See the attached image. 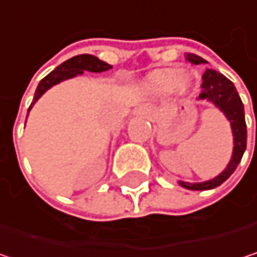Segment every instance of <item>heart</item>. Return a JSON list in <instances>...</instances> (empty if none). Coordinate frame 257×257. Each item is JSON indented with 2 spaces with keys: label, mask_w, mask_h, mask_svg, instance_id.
<instances>
[{
  "label": "heart",
  "mask_w": 257,
  "mask_h": 257,
  "mask_svg": "<svg viewBox=\"0 0 257 257\" xmlns=\"http://www.w3.org/2000/svg\"><path fill=\"white\" fill-rule=\"evenodd\" d=\"M144 87L152 93H174V95H186L193 84V78L189 73L180 71V68H159L147 74L144 78Z\"/></svg>",
  "instance_id": "obj_1"
}]
</instances>
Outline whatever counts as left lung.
<instances>
[{
	"mask_svg": "<svg viewBox=\"0 0 257 257\" xmlns=\"http://www.w3.org/2000/svg\"><path fill=\"white\" fill-rule=\"evenodd\" d=\"M186 59L195 65L207 64L205 59H202L198 55L187 53ZM202 92L199 93L198 99L208 101L213 105H216L229 120L233 135V150L229 164L226 168L216 176L214 179L201 181V183H189V181H179V184L184 189L189 190H210L217 186H220L223 181L229 179L232 173L236 170L238 164L241 162V158L245 152L247 146V126H245V117H244V105L242 101L229 78H226L223 74L217 73L216 70L207 68L202 74Z\"/></svg>",
	"mask_w": 257,
	"mask_h": 257,
	"instance_id": "obj_1",
	"label": "left lung"
}]
</instances>
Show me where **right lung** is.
<instances>
[{"label":"right lung","instance_id":"add662e5","mask_svg":"<svg viewBox=\"0 0 257 257\" xmlns=\"http://www.w3.org/2000/svg\"><path fill=\"white\" fill-rule=\"evenodd\" d=\"M113 67L101 59H98L96 56L93 55H87V53H83V55H77V56H73L71 59L62 62L59 67H56L50 74H47L46 77L43 78L38 86H37V90H35V95H34V99L28 108V113L29 110L32 108V105L41 98V95H44L50 87H53L55 84L64 81V80H68V78L77 77L81 76L83 71H89V73H104V71H108L111 70ZM28 117V116H26Z\"/></svg>","mask_w":257,"mask_h":257}]
</instances>
